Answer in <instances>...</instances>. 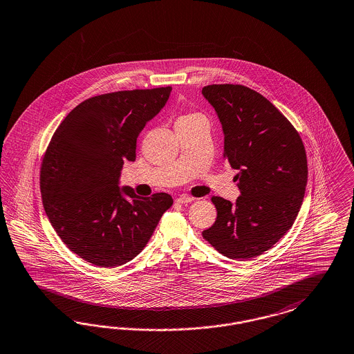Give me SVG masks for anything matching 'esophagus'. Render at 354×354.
I'll use <instances>...</instances> for the list:
<instances>
[{"mask_svg": "<svg viewBox=\"0 0 354 354\" xmlns=\"http://www.w3.org/2000/svg\"><path fill=\"white\" fill-rule=\"evenodd\" d=\"M194 198H191V196H180V198H176L175 201L178 203V204H188V203H191Z\"/></svg>", "mask_w": 354, "mask_h": 354, "instance_id": "obj_1", "label": "esophagus"}]
</instances>
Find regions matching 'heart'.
<instances>
[{
	"label": "heart",
	"instance_id": "heart-1",
	"mask_svg": "<svg viewBox=\"0 0 354 354\" xmlns=\"http://www.w3.org/2000/svg\"><path fill=\"white\" fill-rule=\"evenodd\" d=\"M189 115H192V114H189ZM183 117H188V115H183Z\"/></svg>",
	"mask_w": 354,
	"mask_h": 354
}]
</instances>
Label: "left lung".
Listing matches in <instances>:
<instances>
[{
  "instance_id": "8db88e82",
  "label": "left lung",
  "mask_w": 354,
  "mask_h": 354,
  "mask_svg": "<svg viewBox=\"0 0 354 354\" xmlns=\"http://www.w3.org/2000/svg\"><path fill=\"white\" fill-rule=\"evenodd\" d=\"M201 95L224 133L223 156L239 174L241 195L213 196L217 218L203 237L230 259L246 261L272 248L292 227L308 178L295 127L266 97L243 85L213 84Z\"/></svg>"
}]
</instances>
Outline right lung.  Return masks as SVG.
I'll use <instances>...</instances> for the list:
<instances>
[{"label":"right lung","instance_id":"right-lung-1","mask_svg":"<svg viewBox=\"0 0 354 354\" xmlns=\"http://www.w3.org/2000/svg\"><path fill=\"white\" fill-rule=\"evenodd\" d=\"M171 86L121 91L85 100L53 136L41 169L46 214L67 248L100 268L131 261L172 205L120 187L124 163L136 160L137 138L170 97Z\"/></svg>","mask_w":354,"mask_h":354}]
</instances>
